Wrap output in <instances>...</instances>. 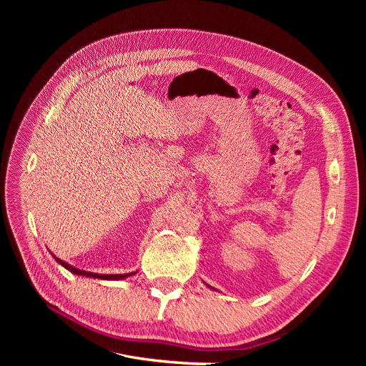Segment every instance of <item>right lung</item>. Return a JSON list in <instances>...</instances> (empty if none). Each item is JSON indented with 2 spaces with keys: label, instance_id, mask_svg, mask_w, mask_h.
Returning a JSON list of instances; mask_svg holds the SVG:
<instances>
[{
  "label": "right lung",
  "instance_id": "right-lung-1",
  "mask_svg": "<svg viewBox=\"0 0 366 366\" xmlns=\"http://www.w3.org/2000/svg\"><path fill=\"white\" fill-rule=\"evenodd\" d=\"M53 257H54V254H53ZM54 259H56V261L62 265V267L70 270L71 273H74V274H82V276H90V278H99V280H125V278H128V276L134 274V273H125V274H99V273H92V272H85V270L76 269V267H73V265H70V264H67V262H64L62 259H59V258H56V257H54Z\"/></svg>",
  "mask_w": 366,
  "mask_h": 366
}]
</instances>
